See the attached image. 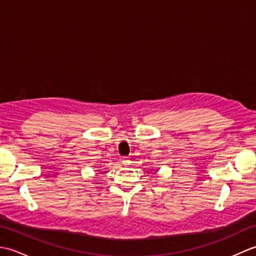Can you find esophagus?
<instances>
[{
  "instance_id": "obj_1",
  "label": "esophagus",
  "mask_w": 256,
  "mask_h": 256,
  "mask_svg": "<svg viewBox=\"0 0 256 256\" xmlns=\"http://www.w3.org/2000/svg\"><path fill=\"white\" fill-rule=\"evenodd\" d=\"M122 164L125 165V166L131 165V160H130V157H123V158H122Z\"/></svg>"
}]
</instances>
